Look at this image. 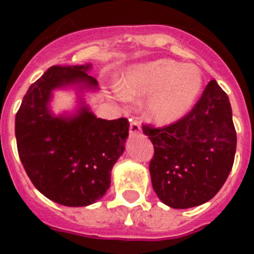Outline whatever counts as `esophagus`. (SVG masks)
I'll return each instance as SVG.
<instances>
[{
  "label": "esophagus",
  "instance_id": "34e87169",
  "mask_svg": "<svg viewBox=\"0 0 254 254\" xmlns=\"http://www.w3.org/2000/svg\"><path fill=\"white\" fill-rule=\"evenodd\" d=\"M141 131V127H139L138 121H131L130 127H129V133L130 135H137Z\"/></svg>",
  "mask_w": 254,
  "mask_h": 254
}]
</instances>
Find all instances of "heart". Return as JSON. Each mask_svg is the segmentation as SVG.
Listing matches in <instances>:
<instances>
[{
  "instance_id": "1",
  "label": "heart",
  "mask_w": 254,
  "mask_h": 254,
  "mask_svg": "<svg viewBox=\"0 0 254 254\" xmlns=\"http://www.w3.org/2000/svg\"><path fill=\"white\" fill-rule=\"evenodd\" d=\"M201 89L203 73L196 65L159 59L129 69L113 93L120 101L149 96L147 117L159 125H169L189 115Z\"/></svg>"
}]
</instances>
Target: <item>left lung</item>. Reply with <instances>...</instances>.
I'll use <instances>...</instances> for the list:
<instances>
[{
  "label": "left lung",
  "instance_id": "1",
  "mask_svg": "<svg viewBox=\"0 0 254 254\" xmlns=\"http://www.w3.org/2000/svg\"><path fill=\"white\" fill-rule=\"evenodd\" d=\"M154 145L151 185L171 208L211 200L227 181L235 161L236 130L227 93L211 80L183 119L166 127H142Z\"/></svg>",
  "mask_w": 254,
  "mask_h": 254
}]
</instances>
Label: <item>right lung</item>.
Returning a JSON list of instances; mask_svg holds the SVG:
<instances>
[{"mask_svg": "<svg viewBox=\"0 0 254 254\" xmlns=\"http://www.w3.org/2000/svg\"><path fill=\"white\" fill-rule=\"evenodd\" d=\"M91 69V63L49 68L30 85L15 116L18 154L30 181L67 207H85L105 195L129 135L127 119H97L85 103L84 92L99 89ZM62 87L78 92V108L57 116L51 100Z\"/></svg>", "mask_w": 254, "mask_h": 254, "instance_id": "obj_1", "label": "right lung"}]
</instances>
